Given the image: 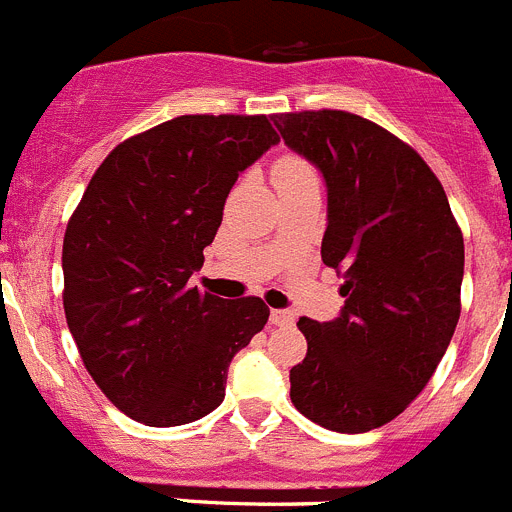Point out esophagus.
I'll return each mask as SVG.
<instances>
[{"mask_svg":"<svg viewBox=\"0 0 512 512\" xmlns=\"http://www.w3.org/2000/svg\"><path fill=\"white\" fill-rule=\"evenodd\" d=\"M271 323L274 325H292L295 323V312L289 310H271Z\"/></svg>","mask_w":512,"mask_h":512,"instance_id":"1","label":"esophagus"}]
</instances>
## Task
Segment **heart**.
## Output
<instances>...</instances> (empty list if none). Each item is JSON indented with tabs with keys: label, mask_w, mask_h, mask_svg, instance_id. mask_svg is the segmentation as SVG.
Masks as SVG:
<instances>
[{
	"label": "heart",
	"mask_w": 512,
	"mask_h": 512,
	"mask_svg": "<svg viewBox=\"0 0 512 512\" xmlns=\"http://www.w3.org/2000/svg\"><path fill=\"white\" fill-rule=\"evenodd\" d=\"M310 166L302 164L300 158H282L274 169V176H295V174H307Z\"/></svg>",
	"instance_id": "b5f03b06"
}]
</instances>
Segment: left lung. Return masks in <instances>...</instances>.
<instances>
[{
	"mask_svg": "<svg viewBox=\"0 0 512 512\" xmlns=\"http://www.w3.org/2000/svg\"><path fill=\"white\" fill-rule=\"evenodd\" d=\"M328 189L325 266L343 279L341 315L300 318L307 356L289 372L305 418L366 433L408 408L459 323L464 238L441 182L400 138L341 110L271 117Z\"/></svg>",
	"mask_w": 512,
	"mask_h": 512,
	"instance_id": "1",
	"label": "left lung"
}]
</instances>
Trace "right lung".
Instances as JSON below:
<instances>
[{
    "label": "right lung",
    "mask_w": 512,
    "mask_h": 512,
    "mask_svg": "<svg viewBox=\"0 0 512 512\" xmlns=\"http://www.w3.org/2000/svg\"><path fill=\"white\" fill-rule=\"evenodd\" d=\"M266 115H182L104 158L63 235V310L87 372L153 428L205 418L269 320L189 284L238 176L277 146Z\"/></svg>",
    "instance_id": "1"
}]
</instances>
